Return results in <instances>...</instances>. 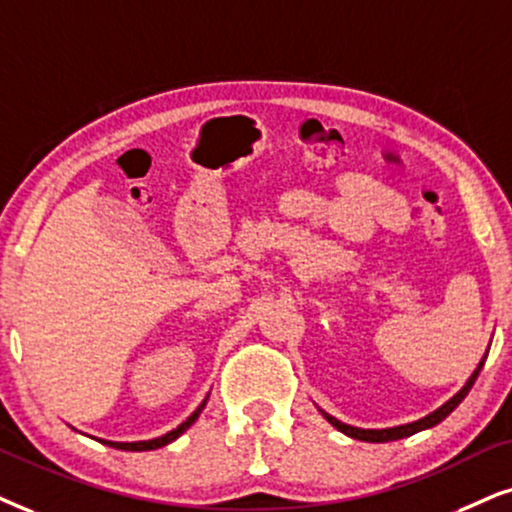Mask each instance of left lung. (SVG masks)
Returning <instances> with one entry per match:
<instances>
[{
    "label": "left lung",
    "instance_id": "left-lung-1",
    "mask_svg": "<svg viewBox=\"0 0 512 512\" xmlns=\"http://www.w3.org/2000/svg\"><path fill=\"white\" fill-rule=\"evenodd\" d=\"M484 359H487V354H484ZM484 359L480 361V364H477V368L475 371H472V375L468 378V383H465L461 390H458L454 397H451L449 401H446V404H442L439 406L437 411H432V413H428V416L425 418H420V420H413V423H406V425H397V428H385V430H364V428H354V425H347V423H342V420H338V418H333V416H328L326 411H321V416L328 420V423L333 425V428H338L340 432H345L347 437H352V439H361V442H373V444H380V442H394V439H404V437H411V435H416V432H420V430H428V428H435L437 423H442V420L449 416L451 411L456 409L458 404H461V401L468 397V392H470V387L475 385V380H477V375H480V371H482V366H484Z\"/></svg>",
    "mask_w": 512,
    "mask_h": 512
}]
</instances>
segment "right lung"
<instances>
[{
  "mask_svg": "<svg viewBox=\"0 0 512 512\" xmlns=\"http://www.w3.org/2000/svg\"><path fill=\"white\" fill-rule=\"evenodd\" d=\"M205 404H208V397L203 399V404H200L198 409L193 411L191 416L186 418L184 423L179 425V428H174L172 432H167V435H163V437L148 439V442H108V439H99V442H101V444H108V446H113V449H120V451H153V449H160V446L170 444V442H174V439H177L179 435H184V432L189 430L193 423H196L198 416H200V411L205 409Z\"/></svg>",
  "mask_w": 512,
  "mask_h": 512,
  "instance_id": "add662e5",
  "label": "right lung"
}]
</instances>
